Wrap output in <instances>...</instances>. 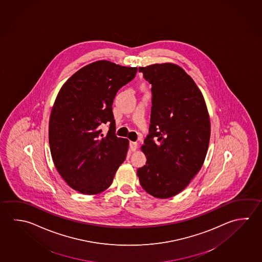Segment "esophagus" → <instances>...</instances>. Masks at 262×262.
<instances>
[{"label": "esophagus", "instance_id": "34e87169", "mask_svg": "<svg viewBox=\"0 0 262 262\" xmlns=\"http://www.w3.org/2000/svg\"><path fill=\"white\" fill-rule=\"evenodd\" d=\"M129 148L132 151H134L137 150L138 143L136 142H132L129 143Z\"/></svg>", "mask_w": 262, "mask_h": 262}]
</instances>
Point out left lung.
<instances>
[{"mask_svg":"<svg viewBox=\"0 0 262 262\" xmlns=\"http://www.w3.org/2000/svg\"><path fill=\"white\" fill-rule=\"evenodd\" d=\"M139 71L151 84L152 106L150 133L141 147L146 165L138 168V178L147 193L167 199L181 192L202 168L210 117L201 90L179 65L156 63Z\"/></svg>","mask_w":262,"mask_h":262,"instance_id":"obj_1","label":"left lung"}]
</instances>
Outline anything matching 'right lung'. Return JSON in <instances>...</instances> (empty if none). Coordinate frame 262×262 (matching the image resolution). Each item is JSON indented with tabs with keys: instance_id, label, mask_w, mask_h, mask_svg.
I'll return each instance as SVG.
<instances>
[{
	"instance_id": "add662e5",
	"label": "right lung",
	"mask_w": 262,
	"mask_h": 262,
	"mask_svg": "<svg viewBox=\"0 0 262 262\" xmlns=\"http://www.w3.org/2000/svg\"><path fill=\"white\" fill-rule=\"evenodd\" d=\"M137 70L97 60L73 74L58 93L49 124L51 156L61 178L78 192L106 190L124 162L129 141L114 133L112 104ZM107 122L110 130L104 138L100 128Z\"/></svg>"
}]
</instances>
